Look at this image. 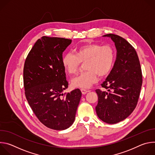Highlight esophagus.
Instances as JSON below:
<instances>
[{
  "label": "esophagus",
  "instance_id": "1",
  "mask_svg": "<svg viewBox=\"0 0 155 155\" xmlns=\"http://www.w3.org/2000/svg\"><path fill=\"white\" fill-rule=\"evenodd\" d=\"M81 91L83 94H86L88 92V91L85 90V89H81Z\"/></svg>",
  "mask_w": 155,
  "mask_h": 155
}]
</instances>
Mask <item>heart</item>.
Returning <instances> with one entry per match:
<instances>
[{
    "label": "heart",
    "instance_id": "1",
    "mask_svg": "<svg viewBox=\"0 0 155 155\" xmlns=\"http://www.w3.org/2000/svg\"><path fill=\"white\" fill-rule=\"evenodd\" d=\"M115 60V52L110 45L90 43L78 47L75 54H65L62 58V64L65 72L69 75L77 73L81 62H84L85 72L74 78L71 84L75 87L86 89L98 81V75L104 77L112 71Z\"/></svg>",
    "mask_w": 155,
    "mask_h": 155
}]
</instances>
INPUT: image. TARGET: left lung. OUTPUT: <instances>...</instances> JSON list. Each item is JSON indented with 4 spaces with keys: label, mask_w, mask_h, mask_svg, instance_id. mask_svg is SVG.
<instances>
[{
    "label": "left lung",
    "mask_w": 155,
    "mask_h": 155,
    "mask_svg": "<svg viewBox=\"0 0 155 155\" xmlns=\"http://www.w3.org/2000/svg\"><path fill=\"white\" fill-rule=\"evenodd\" d=\"M115 43L117 58L114 68L102 83L107 90H96V114L102 121L115 124L128 117L135 109L142 83L140 64L134 48L123 37L108 34Z\"/></svg>",
    "instance_id": "1"
}]
</instances>
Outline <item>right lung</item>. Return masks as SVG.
<instances>
[{"instance_id":"right-lung-1","label":"right lung","mask_w":155,"mask_h":155,"mask_svg":"<svg viewBox=\"0 0 155 155\" xmlns=\"http://www.w3.org/2000/svg\"><path fill=\"white\" fill-rule=\"evenodd\" d=\"M72 40L43 36L34 44L24 66L26 99L32 111L45 126L54 130L69 128L74 122L81 92L68 87L62 64V53Z\"/></svg>"}]
</instances>
